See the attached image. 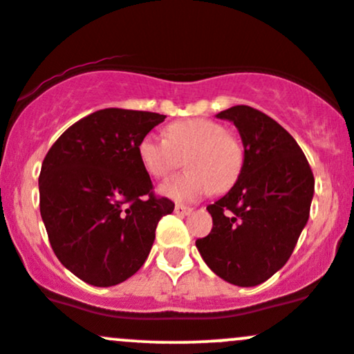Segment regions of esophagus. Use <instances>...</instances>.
<instances>
[{
	"label": "esophagus",
	"mask_w": 354,
	"mask_h": 354,
	"mask_svg": "<svg viewBox=\"0 0 354 354\" xmlns=\"http://www.w3.org/2000/svg\"><path fill=\"white\" fill-rule=\"evenodd\" d=\"M176 213L180 214V216H185V214L192 213V207L184 206V204H176Z\"/></svg>",
	"instance_id": "34e87169"
}]
</instances>
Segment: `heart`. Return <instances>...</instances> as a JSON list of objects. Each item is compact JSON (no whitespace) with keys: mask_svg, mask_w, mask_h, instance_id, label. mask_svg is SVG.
<instances>
[{"mask_svg":"<svg viewBox=\"0 0 354 354\" xmlns=\"http://www.w3.org/2000/svg\"><path fill=\"white\" fill-rule=\"evenodd\" d=\"M143 169L151 177L169 176L187 158L189 172L169 178L160 192L178 203H192L209 192H225L243 169V145L220 122L196 118L172 122L165 138L147 134L138 145Z\"/></svg>","mask_w":354,"mask_h":354,"instance_id":"heart-1","label":"heart"}]
</instances>
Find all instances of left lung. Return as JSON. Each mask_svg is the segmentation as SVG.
Segmentation results:
<instances>
[{
	"mask_svg": "<svg viewBox=\"0 0 354 354\" xmlns=\"http://www.w3.org/2000/svg\"><path fill=\"white\" fill-rule=\"evenodd\" d=\"M235 124L243 169L233 187L206 207L209 235L196 240L207 268L236 286H257L286 264L307 225L313 174L285 127L249 105L216 114Z\"/></svg>",
	"mask_w": 354,
	"mask_h": 354,
	"instance_id": "1",
	"label": "left lung"
}]
</instances>
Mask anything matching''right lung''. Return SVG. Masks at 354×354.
I'll use <instances>...</instances> for the list:
<instances>
[{
    "mask_svg": "<svg viewBox=\"0 0 354 354\" xmlns=\"http://www.w3.org/2000/svg\"><path fill=\"white\" fill-rule=\"evenodd\" d=\"M165 115L104 109L68 127L47 151L39 177L41 216L54 254L93 286L126 281L147 261L160 218L138 145Z\"/></svg>",
    "mask_w": 354,
    "mask_h": 354,
    "instance_id": "add662e5",
    "label": "right lung"
}]
</instances>
